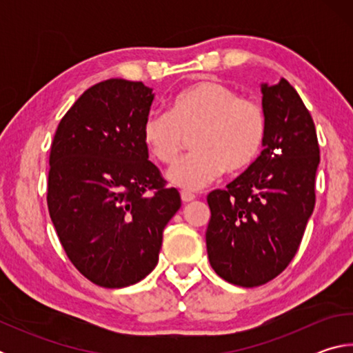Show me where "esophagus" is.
Returning <instances> with one entry per match:
<instances>
[{"label": "esophagus", "instance_id": "esophagus-1", "mask_svg": "<svg viewBox=\"0 0 353 353\" xmlns=\"http://www.w3.org/2000/svg\"><path fill=\"white\" fill-rule=\"evenodd\" d=\"M196 198L194 194H191V193H187V191H182L181 193V199H182V202L183 204H187V202H191Z\"/></svg>", "mask_w": 353, "mask_h": 353}]
</instances>
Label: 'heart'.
Returning <instances> with one entry per match:
<instances>
[{"label":"heart","mask_w":353,"mask_h":353,"mask_svg":"<svg viewBox=\"0 0 353 353\" xmlns=\"http://www.w3.org/2000/svg\"><path fill=\"white\" fill-rule=\"evenodd\" d=\"M191 140L193 154L179 160L166 174L172 187L198 191L225 170L236 172L254 162L266 134V115L255 101L240 98L218 82L193 83L177 94L168 113H151L141 137L148 152L162 165L174 162Z\"/></svg>","instance_id":"1"}]
</instances>
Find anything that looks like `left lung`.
Listing matches in <instances>:
<instances>
[{
    "instance_id": "left-lung-1",
    "label": "left lung",
    "mask_w": 353,
    "mask_h": 353,
    "mask_svg": "<svg viewBox=\"0 0 353 353\" xmlns=\"http://www.w3.org/2000/svg\"><path fill=\"white\" fill-rule=\"evenodd\" d=\"M266 134L248 170L207 196L210 265L221 279L259 286L296 255L314 208L319 145L313 118L288 81L261 83Z\"/></svg>"
}]
</instances>
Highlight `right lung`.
I'll list each match as a JSON object with an SVG mask.
<instances>
[{"instance_id": "1", "label": "right lung", "mask_w": 353, "mask_h": 353, "mask_svg": "<svg viewBox=\"0 0 353 353\" xmlns=\"http://www.w3.org/2000/svg\"><path fill=\"white\" fill-rule=\"evenodd\" d=\"M154 98L143 82H99L65 113L51 145V221L71 263L104 288L154 270L165 225L181 208L143 143Z\"/></svg>"}]
</instances>
